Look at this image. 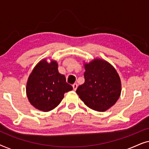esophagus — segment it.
Listing matches in <instances>:
<instances>
[{"mask_svg":"<svg viewBox=\"0 0 149 149\" xmlns=\"http://www.w3.org/2000/svg\"><path fill=\"white\" fill-rule=\"evenodd\" d=\"M77 87H78V85H77V83H74V84L72 85V87H73V89L75 91L76 89H77Z\"/></svg>","mask_w":149,"mask_h":149,"instance_id":"esophagus-1","label":"esophagus"}]
</instances>
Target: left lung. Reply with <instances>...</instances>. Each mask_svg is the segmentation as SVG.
Instances as JSON below:
<instances>
[{"instance_id":"left-lung-1","label":"left lung","mask_w":149,"mask_h":149,"mask_svg":"<svg viewBox=\"0 0 149 149\" xmlns=\"http://www.w3.org/2000/svg\"><path fill=\"white\" fill-rule=\"evenodd\" d=\"M85 83L76 92L85 104L103 112L115 104L121 95V79L115 68L107 61L94 59L85 64Z\"/></svg>"}]
</instances>
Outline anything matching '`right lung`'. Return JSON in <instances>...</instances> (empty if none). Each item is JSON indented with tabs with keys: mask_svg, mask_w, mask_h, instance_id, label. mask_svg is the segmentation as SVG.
Segmentation results:
<instances>
[{
	"mask_svg": "<svg viewBox=\"0 0 149 149\" xmlns=\"http://www.w3.org/2000/svg\"><path fill=\"white\" fill-rule=\"evenodd\" d=\"M72 87L58 72V63L42 60L36 65L28 78L26 94L30 104L40 111H52L61 102L65 93Z\"/></svg>",
	"mask_w": 149,
	"mask_h": 149,
	"instance_id": "right-lung-1",
	"label": "right lung"
}]
</instances>
